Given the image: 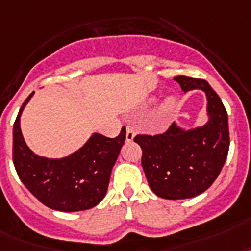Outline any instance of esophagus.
Returning a JSON list of instances; mask_svg holds the SVG:
<instances>
[{
    "label": "esophagus",
    "mask_w": 251,
    "mask_h": 251,
    "mask_svg": "<svg viewBox=\"0 0 251 251\" xmlns=\"http://www.w3.org/2000/svg\"><path fill=\"white\" fill-rule=\"evenodd\" d=\"M134 136H135V130H134V127L132 126H127L126 127V140L131 142L134 139Z\"/></svg>",
    "instance_id": "obj_1"
}]
</instances>
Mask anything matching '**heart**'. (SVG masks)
<instances>
[{
  "instance_id": "b5f03b06",
  "label": "heart",
  "mask_w": 251,
  "mask_h": 251,
  "mask_svg": "<svg viewBox=\"0 0 251 251\" xmlns=\"http://www.w3.org/2000/svg\"><path fill=\"white\" fill-rule=\"evenodd\" d=\"M173 105H174V101H173V99H168V100L165 101L164 111L165 112H169L173 108Z\"/></svg>"
}]
</instances>
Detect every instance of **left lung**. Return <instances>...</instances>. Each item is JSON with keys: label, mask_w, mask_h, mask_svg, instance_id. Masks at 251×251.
<instances>
[{"label": "left lung", "mask_w": 251, "mask_h": 251, "mask_svg": "<svg viewBox=\"0 0 251 251\" xmlns=\"http://www.w3.org/2000/svg\"><path fill=\"white\" fill-rule=\"evenodd\" d=\"M174 79L183 91H205L209 121L192 130L172 124L162 134H138L134 142L143 151L142 166L151 189L162 199L182 200L205 192L218 178L227 160L229 130L227 111L207 81L187 76Z\"/></svg>", "instance_id": "left-lung-1"}]
</instances>
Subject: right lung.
I'll return each mask as SVG.
<instances>
[{
    "label": "right lung",
    "mask_w": 251,
    "mask_h": 251,
    "mask_svg": "<svg viewBox=\"0 0 251 251\" xmlns=\"http://www.w3.org/2000/svg\"><path fill=\"white\" fill-rule=\"evenodd\" d=\"M32 95L14 122L13 161L20 180L40 202L54 210L71 213L97 206L107 193L112 168L125 143V127L116 138L93 134L68 157H40L26 147L20 130V116Z\"/></svg>",
    "instance_id": "obj_1"
}]
</instances>
